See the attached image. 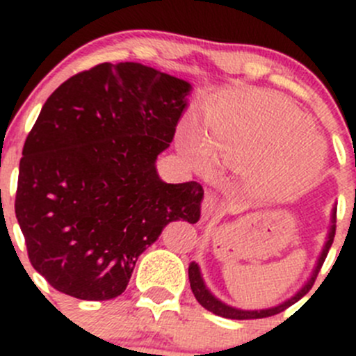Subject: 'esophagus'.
Instances as JSON below:
<instances>
[{
	"label": "esophagus",
	"instance_id": "34e87169",
	"mask_svg": "<svg viewBox=\"0 0 356 356\" xmlns=\"http://www.w3.org/2000/svg\"><path fill=\"white\" fill-rule=\"evenodd\" d=\"M215 211H217V203H215V200L211 198V196H204L203 204H201V217H203V220H208V218L213 217Z\"/></svg>",
	"mask_w": 356,
	"mask_h": 356
}]
</instances>
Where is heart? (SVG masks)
I'll use <instances>...</instances> for the list:
<instances>
[{
    "instance_id": "1",
    "label": "heart",
    "mask_w": 356,
    "mask_h": 356,
    "mask_svg": "<svg viewBox=\"0 0 356 356\" xmlns=\"http://www.w3.org/2000/svg\"><path fill=\"white\" fill-rule=\"evenodd\" d=\"M179 148L195 167L211 172L218 160L227 167L257 165V179L270 195L300 191L317 175L324 149L307 118L291 103L258 89L234 91L207 113V134L186 125Z\"/></svg>"
}]
</instances>
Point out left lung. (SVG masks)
Instances as JSON below:
<instances>
[{
	"mask_svg": "<svg viewBox=\"0 0 356 356\" xmlns=\"http://www.w3.org/2000/svg\"><path fill=\"white\" fill-rule=\"evenodd\" d=\"M334 234H336V208L332 210L331 227H329L327 241H325L324 248H322V253H321V257H318L317 265H315L314 272H312V277L308 279L307 282H305L303 288L298 291L294 296H291L289 300H286L284 303L277 305V307L265 308V310H241V308H234V307H231V305L222 303V301L218 300V298H215L213 294L208 291L207 286H204L203 277H201L200 267H198V264H195V261L189 265V282H191L193 294H195V298L198 300V303L201 305V307L207 308L208 312H211V314H215V315H220V317H225V318H234V321H248V318H265V317H272V315L281 314V312H284L286 308H289L291 305H294L296 301H300L301 298H303L305 294H307L308 291L312 289L315 279H317V274L321 272L322 264H324L325 257H327L329 250H331V245L334 241Z\"/></svg>",
	"mask_w": 356,
	"mask_h": 356,
	"instance_id": "1",
	"label": "left lung"
}]
</instances>
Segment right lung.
Wrapping results in <instances>:
<instances>
[{"label": "right lung", "instance_id": "1", "mask_svg": "<svg viewBox=\"0 0 356 356\" xmlns=\"http://www.w3.org/2000/svg\"><path fill=\"white\" fill-rule=\"evenodd\" d=\"M189 91L141 63H99L46 99L25 139L15 215L32 267L56 291L120 296L168 222H198L201 184H167L155 167Z\"/></svg>", "mask_w": 356, "mask_h": 356}]
</instances>
